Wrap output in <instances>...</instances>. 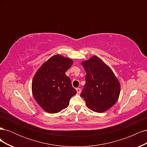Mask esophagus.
I'll return each instance as SVG.
<instances>
[{
    "label": "esophagus",
    "mask_w": 147,
    "mask_h": 147,
    "mask_svg": "<svg viewBox=\"0 0 147 147\" xmlns=\"http://www.w3.org/2000/svg\"><path fill=\"white\" fill-rule=\"evenodd\" d=\"M76 91H77L78 94H80V93L81 92V89L80 88H77L76 89Z\"/></svg>",
    "instance_id": "34e87169"
}]
</instances>
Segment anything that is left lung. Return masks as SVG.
<instances>
[{
    "label": "left lung",
    "mask_w": 147,
    "mask_h": 147,
    "mask_svg": "<svg viewBox=\"0 0 147 147\" xmlns=\"http://www.w3.org/2000/svg\"><path fill=\"white\" fill-rule=\"evenodd\" d=\"M82 65L86 71V83L80 96L88 107L97 113L108 110L116 103L120 83L112 70L99 57L93 56Z\"/></svg>",
    "instance_id": "obj_1"
}]
</instances>
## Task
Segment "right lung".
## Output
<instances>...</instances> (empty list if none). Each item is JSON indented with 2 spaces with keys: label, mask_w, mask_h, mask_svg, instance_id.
I'll list each match as a JSON object with an SVG mask.
<instances>
[{
  "label": "right lung",
  "mask_w": 147,
  "mask_h": 147,
  "mask_svg": "<svg viewBox=\"0 0 147 147\" xmlns=\"http://www.w3.org/2000/svg\"><path fill=\"white\" fill-rule=\"evenodd\" d=\"M73 61L56 55L49 58L34 75L32 91L38 104L50 113H56L67 108L77 91L65 72Z\"/></svg>",
  "instance_id": "obj_1"
}]
</instances>
